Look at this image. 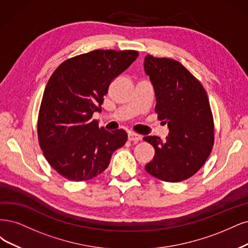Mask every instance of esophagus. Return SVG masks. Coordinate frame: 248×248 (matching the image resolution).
<instances>
[{
  "label": "esophagus",
  "mask_w": 248,
  "mask_h": 248,
  "mask_svg": "<svg viewBox=\"0 0 248 248\" xmlns=\"http://www.w3.org/2000/svg\"><path fill=\"white\" fill-rule=\"evenodd\" d=\"M127 139H129V141L131 142H138L142 139V137L140 135H137L135 133H129V135H127Z\"/></svg>",
  "instance_id": "34e87169"
}]
</instances>
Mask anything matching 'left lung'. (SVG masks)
I'll use <instances>...</instances> for the list:
<instances>
[{
	"instance_id": "8db88e82",
	"label": "left lung",
	"mask_w": 248,
	"mask_h": 248,
	"mask_svg": "<svg viewBox=\"0 0 248 248\" xmlns=\"http://www.w3.org/2000/svg\"><path fill=\"white\" fill-rule=\"evenodd\" d=\"M144 70L155 89V113L169 126L165 141L157 136L143 138L155 151L145 170L166 182L188 179L205 164L214 143L208 95L201 82L177 61L147 54Z\"/></svg>"
}]
</instances>
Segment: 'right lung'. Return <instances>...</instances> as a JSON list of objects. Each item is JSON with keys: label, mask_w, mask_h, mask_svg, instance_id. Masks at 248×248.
Returning a JSON list of instances; mask_svg holds the SVG:
<instances>
[{"label": "right lung", "mask_w": 248, "mask_h": 248, "mask_svg": "<svg viewBox=\"0 0 248 248\" xmlns=\"http://www.w3.org/2000/svg\"><path fill=\"white\" fill-rule=\"evenodd\" d=\"M136 50H93L62 62L46 84L38 115V140L46 161L71 181L101 174L127 140L93 119L113 79L138 58Z\"/></svg>", "instance_id": "right-lung-1"}]
</instances>
